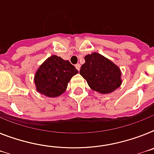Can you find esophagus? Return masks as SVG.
<instances>
[{"mask_svg": "<svg viewBox=\"0 0 154 154\" xmlns=\"http://www.w3.org/2000/svg\"><path fill=\"white\" fill-rule=\"evenodd\" d=\"M75 67H76V69H77V70L79 71L80 69H81V65L78 63V64H76V65H75Z\"/></svg>", "mask_w": 154, "mask_h": 154, "instance_id": "34e87169", "label": "esophagus"}]
</instances>
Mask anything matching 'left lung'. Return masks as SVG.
<instances>
[{
    "label": "left lung",
    "instance_id": "left-lung-1",
    "mask_svg": "<svg viewBox=\"0 0 154 154\" xmlns=\"http://www.w3.org/2000/svg\"><path fill=\"white\" fill-rule=\"evenodd\" d=\"M85 59L80 74L93 91L108 94L121 86V69L113 62L97 52L87 55Z\"/></svg>",
    "mask_w": 154,
    "mask_h": 154
}]
</instances>
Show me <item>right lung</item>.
Segmentation results:
<instances>
[{
    "label": "right lung",
    "instance_id": "add662e5",
    "mask_svg": "<svg viewBox=\"0 0 154 154\" xmlns=\"http://www.w3.org/2000/svg\"><path fill=\"white\" fill-rule=\"evenodd\" d=\"M77 73V69L68 60H63L57 55H51L36 72V89L45 96L58 97L66 90L72 77Z\"/></svg>",
    "mask_w": 154,
    "mask_h": 154
}]
</instances>
